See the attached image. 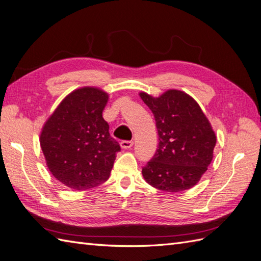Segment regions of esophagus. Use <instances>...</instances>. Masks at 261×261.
<instances>
[{
  "label": "esophagus",
  "mask_w": 261,
  "mask_h": 261,
  "mask_svg": "<svg viewBox=\"0 0 261 261\" xmlns=\"http://www.w3.org/2000/svg\"><path fill=\"white\" fill-rule=\"evenodd\" d=\"M120 145H121L122 149L128 150V149H130L131 146L133 145V142H132V141H121V143H120Z\"/></svg>",
  "instance_id": "esophagus-1"
}]
</instances>
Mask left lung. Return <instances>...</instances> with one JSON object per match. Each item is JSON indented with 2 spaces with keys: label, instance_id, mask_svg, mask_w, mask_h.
Returning <instances> with one entry per match:
<instances>
[{
  "label": "left lung",
  "instance_id": "obj_1",
  "mask_svg": "<svg viewBox=\"0 0 261 261\" xmlns=\"http://www.w3.org/2000/svg\"><path fill=\"white\" fill-rule=\"evenodd\" d=\"M155 119L159 146L142 169L146 183L165 192L196 185L213 160L216 136L198 103L188 93L171 89L158 98L140 92Z\"/></svg>",
  "mask_w": 261,
  "mask_h": 261
}]
</instances>
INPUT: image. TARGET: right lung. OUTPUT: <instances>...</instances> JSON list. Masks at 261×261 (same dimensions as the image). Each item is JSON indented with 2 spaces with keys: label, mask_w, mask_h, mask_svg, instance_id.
Listing matches in <instances>:
<instances>
[{
  "label": "right lung",
  "mask_w": 261,
  "mask_h": 261,
  "mask_svg": "<svg viewBox=\"0 0 261 261\" xmlns=\"http://www.w3.org/2000/svg\"><path fill=\"white\" fill-rule=\"evenodd\" d=\"M108 93L93 87L70 92L45 122L41 148L56 179L77 191L109 178L120 150L102 118Z\"/></svg>",
  "instance_id": "right-lung-1"
}]
</instances>
